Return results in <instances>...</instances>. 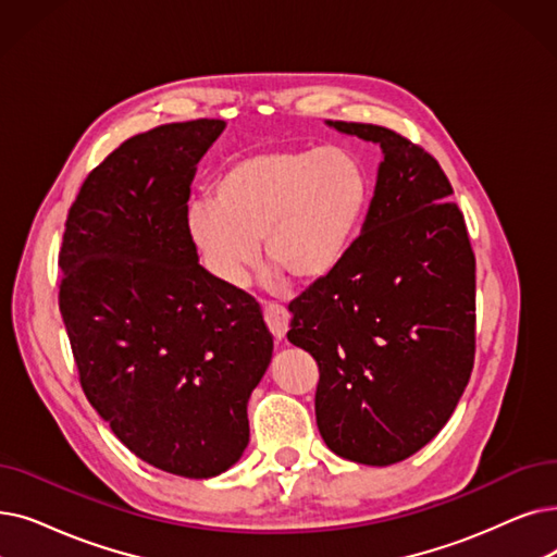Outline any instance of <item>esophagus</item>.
<instances>
[{
    "instance_id": "34e87169",
    "label": "esophagus",
    "mask_w": 557,
    "mask_h": 557,
    "mask_svg": "<svg viewBox=\"0 0 557 557\" xmlns=\"http://www.w3.org/2000/svg\"><path fill=\"white\" fill-rule=\"evenodd\" d=\"M263 321H265V325H269L275 342L280 344L284 334H286V330H288V313L282 307L271 305V307L263 309Z\"/></svg>"
}]
</instances>
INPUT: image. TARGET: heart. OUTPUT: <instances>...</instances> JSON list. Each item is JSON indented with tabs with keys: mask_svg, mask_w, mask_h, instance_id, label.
Segmentation results:
<instances>
[{
	"mask_svg": "<svg viewBox=\"0 0 557 557\" xmlns=\"http://www.w3.org/2000/svg\"><path fill=\"white\" fill-rule=\"evenodd\" d=\"M371 180L344 150L292 148L240 157L215 182L213 202L188 211L190 236L209 271L240 286L259 244L271 286H317L332 277L367 221Z\"/></svg>",
	"mask_w": 557,
	"mask_h": 557,
	"instance_id": "b5f03b06",
	"label": "heart"
}]
</instances>
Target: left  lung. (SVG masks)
Returning a JSON list of instances; mask_svg holds the SVG:
<instances>
[{
  "instance_id": "obj_1",
  "label": "left lung",
  "mask_w": 557,
  "mask_h": 557,
  "mask_svg": "<svg viewBox=\"0 0 557 557\" xmlns=\"http://www.w3.org/2000/svg\"><path fill=\"white\" fill-rule=\"evenodd\" d=\"M327 125L380 145L382 161L350 255L288 305L286 338L319 364L317 425L327 448L389 467L421 450L465 394L475 257L437 159L386 127Z\"/></svg>"
}]
</instances>
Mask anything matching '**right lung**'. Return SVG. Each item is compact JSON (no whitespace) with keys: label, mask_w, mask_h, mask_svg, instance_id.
I'll use <instances>...</instances> for the list:
<instances>
[{"label":"right lung","mask_w":557,"mask_h":557,"mask_svg":"<svg viewBox=\"0 0 557 557\" xmlns=\"http://www.w3.org/2000/svg\"><path fill=\"white\" fill-rule=\"evenodd\" d=\"M225 120L132 136L86 177L59 252V309L82 389L143 462L213 478L250 442L273 336L246 292L209 275L188 230L198 163Z\"/></svg>","instance_id":"add662e5"}]
</instances>
